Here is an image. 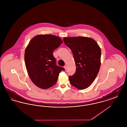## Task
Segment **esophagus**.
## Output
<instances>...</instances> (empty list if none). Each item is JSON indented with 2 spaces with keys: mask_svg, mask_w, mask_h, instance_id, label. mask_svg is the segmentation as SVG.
<instances>
[{
  "mask_svg": "<svg viewBox=\"0 0 127 127\" xmlns=\"http://www.w3.org/2000/svg\"><path fill=\"white\" fill-rule=\"evenodd\" d=\"M64 67L65 69V70H66V68H67V66H66V65H65V66H64Z\"/></svg>",
  "mask_w": 127,
  "mask_h": 127,
  "instance_id": "1",
  "label": "esophagus"
}]
</instances>
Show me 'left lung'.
<instances>
[{
	"instance_id": "1",
	"label": "left lung",
	"mask_w": 127,
	"mask_h": 127,
	"mask_svg": "<svg viewBox=\"0 0 127 127\" xmlns=\"http://www.w3.org/2000/svg\"><path fill=\"white\" fill-rule=\"evenodd\" d=\"M72 52L76 72L69 76L70 84L79 90L89 87L96 79L101 65V49L93 39L85 36L64 37Z\"/></svg>"
}]
</instances>
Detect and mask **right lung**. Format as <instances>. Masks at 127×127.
<instances>
[{"label": "right lung", "instance_id": "1", "mask_svg": "<svg viewBox=\"0 0 127 127\" xmlns=\"http://www.w3.org/2000/svg\"><path fill=\"white\" fill-rule=\"evenodd\" d=\"M63 43L60 37L52 35H38L29 43L25 52V62L33 83L47 89L57 81L62 67L56 65L53 52Z\"/></svg>", "mask_w": 127, "mask_h": 127}]
</instances>
